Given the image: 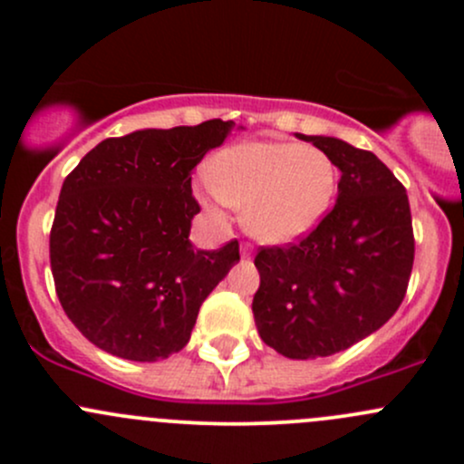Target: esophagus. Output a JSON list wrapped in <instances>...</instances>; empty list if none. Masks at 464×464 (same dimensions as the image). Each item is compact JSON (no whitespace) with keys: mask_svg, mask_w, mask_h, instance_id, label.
Instances as JSON below:
<instances>
[{"mask_svg":"<svg viewBox=\"0 0 464 464\" xmlns=\"http://www.w3.org/2000/svg\"><path fill=\"white\" fill-rule=\"evenodd\" d=\"M240 254H242V258H251V254H254V246L246 245V242H245V245L240 246Z\"/></svg>","mask_w":464,"mask_h":464,"instance_id":"esophagus-1","label":"esophagus"}]
</instances>
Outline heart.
I'll use <instances>...</instances> for the list:
<instances>
[{"instance_id":"heart-1","label":"heart","mask_w":464,"mask_h":464,"mask_svg":"<svg viewBox=\"0 0 464 464\" xmlns=\"http://www.w3.org/2000/svg\"><path fill=\"white\" fill-rule=\"evenodd\" d=\"M334 161L319 148L256 141L233 145L210 159L199 188L206 208H242L246 231L266 245H289L314 231L336 193Z\"/></svg>"}]
</instances>
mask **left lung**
<instances>
[{"mask_svg": "<svg viewBox=\"0 0 464 464\" xmlns=\"http://www.w3.org/2000/svg\"><path fill=\"white\" fill-rule=\"evenodd\" d=\"M332 157L339 198L298 245L256 256L260 339L289 359L330 357L377 332L404 301L413 269L409 195L368 150L296 134Z\"/></svg>", "mask_w": 464, "mask_h": 464, "instance_id": "left-lung-1", "label": "left lung"}]
</instances>
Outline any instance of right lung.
<instances>
[{"instance_id": "right-lung-1", "label": "right lung", "mask_w": 464, "mask_h": 464, "mask_svg": "<svg viewBox=\"0 0 464 464\" xmlns=\"http://www.w3.org/2000/svg\"><path fill=\"white\" fill-rule=\"evenodd\" d=\"M236 128L206 121L105 139L64 179L51 271L64 314L96 348L157 362L190 339L199 307L240 260V245L188 240L199 213L190 172Z\"/></svg>"}]
</instances>
